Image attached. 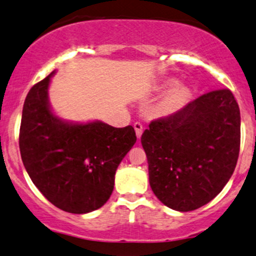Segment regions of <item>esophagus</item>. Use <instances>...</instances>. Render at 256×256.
I'll return each mask as SVG.
<instances>
[{
  "label": "esophagus",
  "mask_w": 256,
  "mask_h": 256,
  "mask_svg": "<svg viewBox=\"0 0 256 256\" xmlns=\"http://www.w3.org/2000/svg\"><path fill=\"white\" fill-rule=\"evenodd\" d=\"M134 131H136V136L138 140H140V136H142V134H143V125L140 124V122H137L134 124Z\"/></svg>",
  "instance_id": "obj_1"
}]
</instances>
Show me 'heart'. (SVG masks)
<instances>
[{"mask_svg": "<svg viewBox=\"0 0 256 256\" xmlns=\"http://www.w3.org/2000/svg\"><path fill=\"white\" fill-rule=\"evenodd\" d=\"M178 84L177 80L171 79V80H167L164 84V89H172V87L176 86ZM190 98V91L188 88L185 86H178L174 90L170 91L168 94L158 102L156 112L158 116H172V114L177 113L180 110H183L185 104H188Z\"/></svg>", "mask_w": 256, "mask_h": 256, "instance_id": "b5f03b06", "label": "heart"}]
</instances>
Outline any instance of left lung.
Returning <instances> with one entry per match:
<instances>
[{
	"label": "left lung",
	"instance_id": "1",
	"mask_svg": "<svg viewBox=\"0 0 256 256\" xmlns=\"http://www.w3.org/2000/svg\"><path fill=\"white\" fill-rule=\"evenodd\" d=\"M140 142L155 196L179 212L198 210L222 192L234 171L238 104L228 89L210 91L177 113L152 120Z\"/></svg>",
	"mask_w": 256,
	"mask_h": 256
}]
</instances>
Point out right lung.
Wrapping results in <instances>:
<instances>
[{"label": "right lung", "mask_w": 256, "mask_h": 256, "mask_svg": "<svg viewBox=\"0 0 256 256\" xmlns=\"http://www.w3.org/2000/svg\"><path fill=\"white\" fill-rule=\"evenodd\" d=\"M48 77L31 88L22 108L19 146L31 180L44 198L68 213L102 207L114 189L119 164L136 143L131 125L73 124L52 114Z\"/></svg>", "instance_id": "1"}]
</instances>
